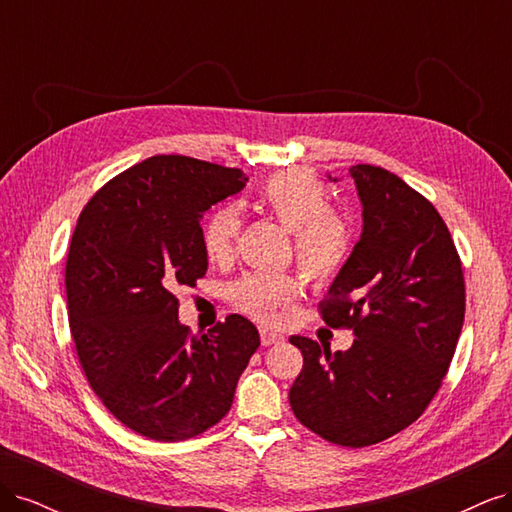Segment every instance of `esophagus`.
<instances>
[{
  "mask_svg": "<svg viewBox=\"0 0 512 512\" xmlns=\"http://www.w3.org/2000/svg\"><path fill=\"white\" fill-rule=\"evenodd\" d=\"M260 342H262V346L280 344V342H284V335L277 333V331H271V329H267V327H262V329H260Z\"/></svg>",
  "mask_w": 512,
  "mask_h": 512,
  "instance_id": "34e87169",
  "label": "esophagus"
}]
</instances>
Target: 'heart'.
Wrapping results in <instances>:
<instances>
[{
    "mask_svg": "<svg viewBox=\"0 0 512 512\" xmlns=\"http://www.w3.org/2000/svg\"><path fill=\"white\" fill-rule=\"evenodd\" d=\"M254 205L292 230L294 258L312 282H329L346 267L352 254V228L346 215L331 207V194L305 170L275 173L260 185ZM241 220L235 207L215 209L203 226L207 260H230ZM303 280L294 271H247L228 286V301L260 322H273L280 309L301 297Z\"/></svg>",
    "mask_w": 512,
    "mask_h": 512,
    "instance_id": "b5f03b06",
    "label": "heart"
}]
</instances>
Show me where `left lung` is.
I'll use <instances>...</instances> for the list:
<instances>
[{"mask_svg":"<svg viewBox=\"0 0 512 512\" xmlns=\"http://www.w3.org/2000/svg\"><path fill=\"white\" fill-rule=\"evenodd\" d=\"M363 235L318 303L354 344L331 352L292 335L303 369L288 393L299 423L327 442L363 448L412 425L453 361L466 314L461 258L442 215L386 168L356 164Z\"/></svg>","mask_w":512,"mask_h":512,"instance_id":"1","label":"left lung"}]
</instances>
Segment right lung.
<instances>
[{"label":"right lung","mask_w":512,"mask_h":512,"mask_svg":"<svg viewBox=\"0 0 512 512\" xmlns=\"http://www.w3.org/2000/svg\"><path fill=\"white\" fill-rule=\"evenodd\" d=\"M239 168L153 156L91 196L66 260L68 322L91 389L145 438L179 442L220 423L258 350L230 314L207 335L177 320L179 286L207 271L200 218L245 188Z\"/></svg>","instance_id":"right-lung-1"}]
</instances>
